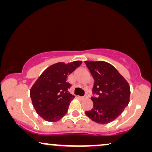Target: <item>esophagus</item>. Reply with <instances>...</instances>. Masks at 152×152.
<instances>
[{
  "instance_id": "34e87169",
  "label": "esophagus",
  "mask_w": 152,
  "mask_h": 152,
  "mask_svg": "<svg viewBox=\"0 0 152 152\" xmlns=\"http://www.w3.org/2000/svg\"><path fill=\"white\" fill-rule=\"evenodd\" d=\"M78 97H79V98H80V99H84L86 97H85V96H78Z\"/></svg>"
}]
</instances>
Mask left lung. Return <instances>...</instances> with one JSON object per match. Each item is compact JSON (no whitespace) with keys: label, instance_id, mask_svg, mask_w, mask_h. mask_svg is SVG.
<instances>
[{"label":"left lung","instance_id":"obj_1","mask_svg":"<svg viewBox=\"0 0 152 152\" xmlns=\"http://www.w3.org/2000/svg\"><path fill=\"white\" fill-rule=\"evenodd\" d=\"M94 79L93 108L86 111L91 120L107 124L115 120L129 102L130 87L125 79L109 63L105 61H85Z\"/></svg>","mask_w":152,"mask_h":152}]
</instances>
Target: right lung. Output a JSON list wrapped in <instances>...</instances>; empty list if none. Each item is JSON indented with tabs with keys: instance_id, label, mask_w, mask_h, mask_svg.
<instances>
[{
	"instance_id": "1",
	"label": "right lung",
	"mask_w": 152,
	"mask_h": 152,
	"mask_svg": "<svg viewBox=\"0 0 152 152\" xmlns=\"http://www.w3.org/2000/svg\"><path fill=\"white\" fill-rule=\"evenodd\" d=\"M82 64L57 63L48 68L30 90V97L37 113L48 122H57L68 112L74 96L69 88L68 77Z\"/></svg>"
}]
</instances>
